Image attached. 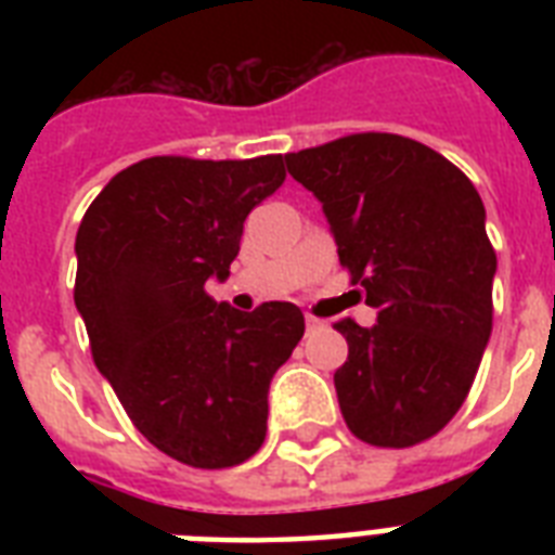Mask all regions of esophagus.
Masks as SVG:
<instances>
[{"mask_svg": "<svg viewBox=\"0 0 555 555\" xmlns=\"http://www.w3.org/2000/svg\"><path fill=\"white\" fill-rule=\"evenodd\" d=\"M305 325H308V331L325 328V322H322V320H317V317H311V313H305Z\"/></svg>", "mask_w": 555, "mask_h": 555, "instance_id": "1", "label": "esophagus"}]
</instances>
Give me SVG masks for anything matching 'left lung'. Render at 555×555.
Wrapping results in <instances>:
<instances>
[{
  "label": "left lung",
  "mask_w": 555,
  "mask_h": 555,
  "mask_svg": "<svg viewBox=\"0 0 555 555\" xmlns=\"http://www.w3.org/2000/svg\"><path fill=\"white\" fill-rule=\"evenodd\" d=\"M285 160L320 198L351 285L377 308L371 328L334 325L348 343L334 374L348 429L388 449L438 435L464 405L492 334L495 250L481 195L403 134H346Z\"/></svg>",
  "instance_id": "obj_1"
}]
</instances>
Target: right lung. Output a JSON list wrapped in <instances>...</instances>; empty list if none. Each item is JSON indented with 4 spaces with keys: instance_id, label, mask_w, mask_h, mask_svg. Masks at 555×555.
Instances as JSON below:
<instances>
[{
    "instance_id": "1",
    "label": "right lung",
    "mask_w": 555,
    "mask_h": 555,
    "mask_svg": "<svg viewBox=\"0 0 555 555\" xmlns=\"http://www.w3.org/2000/svg\"><path fill=\"white\" fill-rule=\"evenodd\" d=\"M282 181V155H158L117 172L77 230L74 305L94 365L143 438L195 469L259 452L270 379L305 334L296 305L242 313L207 294L230 276L244 218Z\"/></svg>"
}]
</instances>
